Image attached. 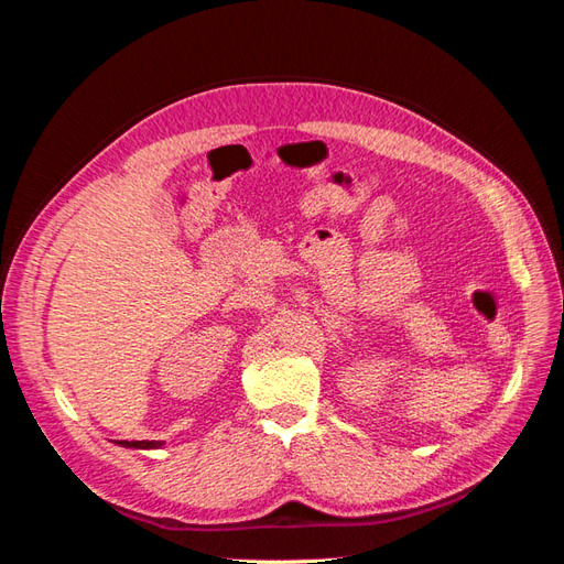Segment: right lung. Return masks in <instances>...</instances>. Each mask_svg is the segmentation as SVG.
Here are the masks:
<instances>
[{
	"instance_id": "right-lung-1",
	"label": "right lung",
	"mask_w": 564,
	"mask_h": 564,
	"mask_svg": "<svg viewBox=\"0 0 564 564\" xmlns=\"http://www.w3.org/2000/svg\"><path fill=\"white\" fill-rule=\"evenodd\" d=\"M117 445H122V447H133V449H155V447H160L162 442H155V440H119Z\"/></svg>"
}]
</instances>
